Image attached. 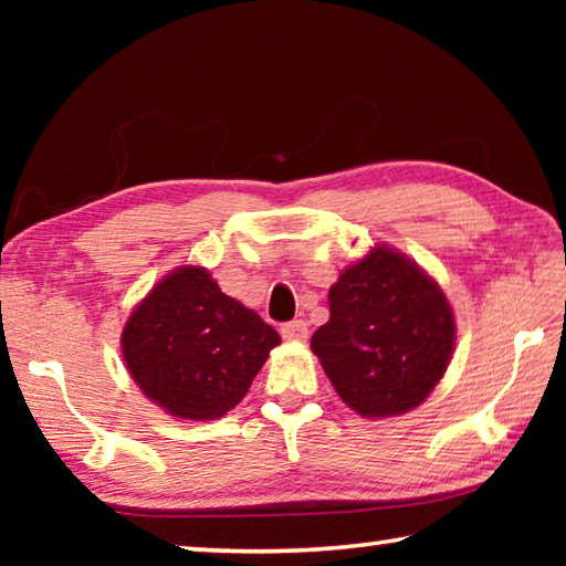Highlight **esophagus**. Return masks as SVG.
I'll return each mask as SVG.
<instances>
[{
  "label": "esophagus",
  "instance_id": "obj_1",
  "mask_svg": "<svg viewBox=\"0 0 566 566\" xmlns=\"http://www.w3.org/2000/svg\"><path fill=\"white\" fill-rule=\"evenodd\" d=\"M282 337L286 342H306L310 339V327H306V322H302V319L286 322V324H282Z\"/></svg>",
  "mask_w": 566,
  "mask_h": 566
}]
</instances>
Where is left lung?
Segmentation results:
<instances>
[{
	"mask_svg": "<svg viewBox=\"0 0 566 566\" xmlns=\"http://www.w3.org/2000/svg\"><path fill=\"white\" fill-rule=\"evenodd\" d=\"M457 327L447 296L409 256L377 244L329 290L312 352L332 387L367 419L419 407L444 377Z\"/></svg>",
	"mask_w": 566,
	"mask_h": 566,
	"instance_id": "obj_1",
	"label": "left lung"
}]
</instances>
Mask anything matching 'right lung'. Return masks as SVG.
I'll return each mask as SVG.
<instances>
[{
	"instance_id": "obj_1",
	"label": "right lung",
	"mask_w": 566,
	"mask_h": 566,
	"mask_svg": "<svg viewBox=\"0 0 566 566\" xmlns=\"http://www.w3.org/2000/svg\"><path fill=\"white\" fill-rule=\"evenodd\" d=\"M280 342L205 266H179L134 306L122 329V357L145 397L167 415L205 421L242 401Z\"/></svg>"
}]
</instances>
